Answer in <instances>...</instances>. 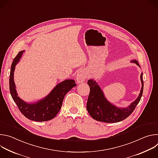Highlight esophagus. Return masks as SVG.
<instances>
[{"label":"esophagus","instance_id":"34e87169","mask_svg":"<svg viewBox=\"0 0 158 158\" xmlns=\"http://www.w3.org/2000/svg\"><path fill=\"white\" fill-rule=\"evenodd\" d=\"M87 72L84 69H82L79 71L77 73L76 76V81H77V83H82L87 79Z\"/></svg>","mask_w":158,"mask_h":158}]
</instances>
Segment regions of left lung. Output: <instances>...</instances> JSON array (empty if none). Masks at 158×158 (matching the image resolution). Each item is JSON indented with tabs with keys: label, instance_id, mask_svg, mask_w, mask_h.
<instances>
[{
	"label": "left lung",
	"instance_id": "1",
	"mask_svg": "<svg viewBox=\"0 0 158 158\" xmlns=\"http://www.w3.org/2000/svg\"><path fill=\"white\" fill-rule=\"evenodd\" d=\"M131 62L135 63L139 67L138 60H132ZM141 89L140 93L136 99L127 107H119L110 102L105 97L103 91L94 79H89L87 84L90 87V93L87 102V110L94 119L107 123H118L129 117L141 100L143 93L144 82L143 80V73L141 74Z\"/></svg>",
	"mask_w": 158,
	"mask_h": 158
}]
</instances>
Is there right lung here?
Listing matches in <instances>:
<instances>
[{"instance_id":"1","label":"right lung","mask_w":158,"mask_h":158,"mask_svg":"<svg viewBox=\"0 0 158 158\" xmlns=\"http://www.w3.org/2000/svg\"><path fill=\"white\" fill-rule=\"evenodd\" d=\"M24 52H25L24 50L18 53L14 59L11 65L9 89L12 98L21 113L27 119L37 122L51 120L55 118L60 110L65 94L71 91L73 87L76 86V82L73 79L64 80L58 83L50 93L43 99L33 103L25 102L18 96L14 79L15 65L20 61Z\"/></svg>"}]
</instances>
